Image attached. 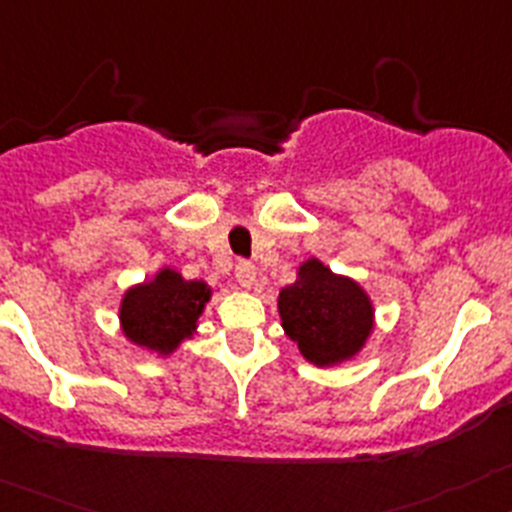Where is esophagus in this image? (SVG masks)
Wrapping results in <instances>:
<instances>
[{
    "mask_svg": "<svg viewBox=\"0 0 512 512\" xmlns=\"http://www.w3.org/2000/svg\"><path fill=\"white\" fill-rule=\"evenodd\" d=\"M236 281L243 289H251L256 284V266L251 261H238L236 264Z\"/></svg>",
    "mask_w": 512,
    "mask_h": 512,
    "instance_id": "34e87169",
    "label": "esophagus"
}]
</instances>
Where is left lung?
<instances>
[{
	"mask_svg": "<svg viewBox=\"0 0 512 512\" xmlns=\"http://www.w3.org/2000/svg\"><path fill=\"white\" fill-rule=\"evenodd\" d=\"M281 327L317 368L348 363L365 348L375 327V307L360 281L335 274L320 259L297 266V281L279 292Z\"/></svg>",
	"mask_w": 512,
	"mask_h": 512,
	"instance_id": "8db88e82",
	"label": "left lung"
}]
</instances>
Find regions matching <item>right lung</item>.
Wrapping results in <instances>:
<instances>
[{"label": "right lung", "mask_w": 512, "mask_h": 512, "mask_svg": "<svg viewBox=\"0 0 512 512\" xmlns=\"http://www.w3.org/2000/svg\"><path fill=\"white\" fill-rule=\"evenodd\" d=\"M210 297L213 289L203 279H185L172 266H162L121 294L119 327L131 345L170 358L182 342L198 335Z\"/></svg>", "instance_id": "1"}]
</instances>
